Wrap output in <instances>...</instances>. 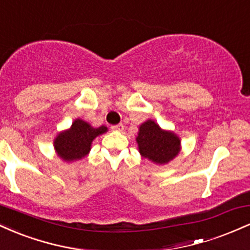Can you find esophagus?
Listing matches in <instances>:
<instances>
[{
    "instance_id": "esophagus-1",
    "label": "esophagus",
    "mask_w": 250,
    "mask_h": 250,
    "mask_svg": "<svg viewBox=\"0 0 250 250\" xmlns=\"http://www.w3.org/2000/svg\"><path fill=\"white\" fill-rule=\"evenodd\" d=\"M123 128H125V127H123L122 123H120V125H111V130H114V131H122Z\"/></svg>"
}]
</instances>
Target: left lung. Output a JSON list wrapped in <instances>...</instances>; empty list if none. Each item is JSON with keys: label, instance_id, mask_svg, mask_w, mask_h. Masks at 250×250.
Wrapping results in <instances>:
<instances>
[{"label": "left lung", "instance_id": "obj_1", "mask_svg": "<svg viewBox=\"0 0 250 250\" xmlns=\"http://www.w3.org/2000/svg\"><path fill=\"white\" fill-rule=\"evenodd\" d=\"M139 153L155 165H167L181 151V139L173 130H166L154 120H147L136 135Z\"/></svg>", "mask_w": 250, "mask_h": 250}]
</instances>
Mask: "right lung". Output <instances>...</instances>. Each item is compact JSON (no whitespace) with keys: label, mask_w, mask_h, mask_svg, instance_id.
Wrapping results in <instances>:
<instances>
[{"label":"right lung","mask_w":250,"mask_h":250,"mask_svg":"<svg viewBox=\"0 0 250 250\" xmlns=\"http://www.w3.org/2000/svg\"><path fill=\"white\" fill-rule=\"evenodd\" d=\"M107 131L108 128L105 125L94 128L90 123L76 119L70 128L56 135L54 139V149L62 161L76 162L87 156L94 140Z\"/></svg>","instance_id":"obj_1"}]
</instances>
